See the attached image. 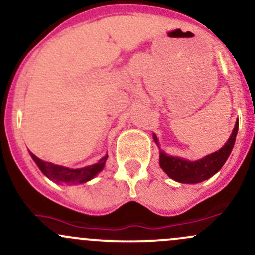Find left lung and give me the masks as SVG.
Masks as SVG:
<instances>
[{"label":"left lung","mask_w":255,"mask_h":255,"mask_svg":"<svg viewBox=\"0 0 255 255\" xmlns=\"http://www.w3.org/2000/svg\"><path fill=\"white\" fill-rule=\"evenodd\" d=\"M237 132L238 120L236 121L234 132L227 143L219 151L208 155L204 159L198 160V161H187L179 157L167 156L161 151L160 152V166L170 178L181 183H199V182L205 181L215 175L229 159L234 149ZM154 140L157 144L156 135H154Z\"/></svg>","instance_id":"obj_1"}]
</instances>
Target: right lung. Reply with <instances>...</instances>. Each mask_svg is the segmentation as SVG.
<instances>
[{
	"label": "right lung",
	"mask_w": 255,
	"mask_h": 255,
	"mask_svg": "<svg viewBox=\"0 0 255 255\" xmlns=\"http://www.w3.org/2000/svg\"><path fill=\"white\" fill-rule=\"evenodd\" d=\"M30 156L33 157V160L36 162V165L39 166V168L41 170V172L44 175H46L51 179H55L56 182H63V183H78V182L79 183H83V182L89 181V179H92L94 176L98 175L103 170L104 165H105L107 160L106 155V156H104L95 165L72 170V168L63 167V166L53 165L51 162L44 161V160L35 156L33 152H30Z\"/></svg>",
	"instance_id": "add662e5"
}]
</instances>
